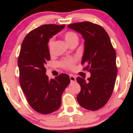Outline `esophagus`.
<instances>
[{"mask_svg":"<svg viewBox=\"0 0 133 133\" xmlns=\"http://www.w3.org/2000/svg\"><path fill=\"white\" fill-rule=\"evenodd\" d=\"M69 77H70V80H71V82H74L76 81V77H75V76H74L72 75H70Z\"/></svg>","mask_w":133,"mask_h":133,"instance_id":"1","label":"esophagus"}]
</instances>
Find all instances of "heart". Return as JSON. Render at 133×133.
Returning a JSON list of instances; mask_svg holds the SVG:
<instances>
[{"instance_id": "heart-1", "label": "heart", "mask_w": 133, "mask_h": 133, "mask_svg": "<svg viewBox=\"0 0 133 133\" xmlns=\"http://www.w3.org/2000/svg\"><path fill=\"white\" fill-rule=\"evenodd\" d=\"M64 38L66 42L69 44H71L73 41L78 40L77 35L72 31H68L65 32L64 34ZM54 41V38H51L48 41V48L50 52H52V51ZM74 62H75V59H65V60H63L60 62V65L62 68L68 69H71L72 68L73 65L74 64Z\"/></svg>"}]
</instances>
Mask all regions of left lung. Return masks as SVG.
Listing matches in <instances>:
<instances>
[{
	"label": "left lung",
	"instance_id": "8db88e82",
	"mask_svg": "<svg viewBox=\"0 0 133 133\" xmlns=\"http://www.w3.org/2000/svg\"><path fill=\"white\" fill-rule=\"evenodd\" d=\"M68 27L81 34L84 39L81 64L86 65L84 70L91 72L88 80L81 77L76 79L81 88L77 102L88 110H98L108 103L113 92L117 71L116 51L101 25L85 21Z\"/></svg>",
	"mask_w": 133,
	"mask_h": 133
}]
</instances>
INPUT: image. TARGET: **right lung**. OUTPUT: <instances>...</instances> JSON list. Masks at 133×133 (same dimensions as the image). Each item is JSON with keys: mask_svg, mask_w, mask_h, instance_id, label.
Listing matches in <instances>:
<instances>
[{"mask_svg": "<svg viewBox=\"0 0 133 133\" xmlns=\"http://www.w3.org/2000/svg\"><path fill=\"white\" fill-rule=\"evenodd\" d=\"M65 26L45 24L30 31L23 41L18 57L21 88L31 108L41 114L59 109L62 93L71 81L68 74L51 79L45 74V65L51 59L48 41Z\"/></svg>", "mask_w": 133, "mask_h": 133, "instance_id": "add662e5", "label": "right lung"}]
</instances>
